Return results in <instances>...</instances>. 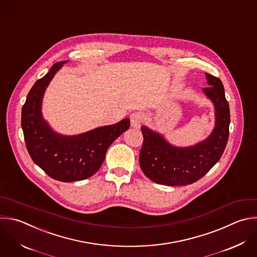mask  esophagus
<instances>
[{
	"label": "esophagus",
	"instance_id": "34e87169",
	"mask_svg": "<svg viewBox=\"0 0 257 257\" xmlns=\"http://www.w3.org/2000/svg\"><path fill=\"white\" fill-rule=\"evenodd\" d=\"M130 121H131V126L134 128H139L142 121H143V114L140 112H135L131 114L130 116Z\"/></svg>",
	"mask_w": 257,
	"mask_h": 257
}]
</instances>
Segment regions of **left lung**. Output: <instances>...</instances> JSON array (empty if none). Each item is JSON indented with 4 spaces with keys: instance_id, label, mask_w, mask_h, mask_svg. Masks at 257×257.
<instances>
[{
    "instance_id": "1",
    "label": "left lung",
    "mask_w": 257,
    "mask_h": 257,
    "mask_svg": "<svg viewBox=\"0 0 257 257\" xmlns=\"http://www.w3.org/2000/svg\"><path fill=\"white\" fill-rule=\"evenodd\" d=\"M204 94L215 106V128L210 136L190 147L169 144L159 133L141 127L143 144L139 163L152 182L165 186L191 185L203 178L221 158L229 137L230 110L220 78L207 73Z\"/></svg>"
}]
</instances>
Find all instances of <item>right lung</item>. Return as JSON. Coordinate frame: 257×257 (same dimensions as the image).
Segmentation results:
<instances>
[{
  "label": "right lung",
  "instance_id": "obj_1",
  "mask_svg": "<svg viewBox=\"0 0 257 257\" xmlns=\"http://www.w3.org/2000/svg\"><path fill=\"white\" fill-rule=\"evenodd\" d=\"M65 62L67 60L53 64L34 83L22 108L21 125L34 163L53 180L71 183L88 179L98 172L109 146L129 129L130 119L73 136L54 132L42 117V98L54 74Z\"/></svg>",
  "mask_w": 257,
  "mask_h": 257
}]
</instances>
